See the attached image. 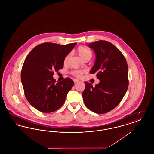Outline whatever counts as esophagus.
<instances>
[{
	"label": "esophagus",
	"mask_w": 154,
	"mask_h": 154,
	"mask_svg": "<svg viewBox=\"0 0 154 154\" xmlns=\"http://www.w3.org/2000/svg\"><path fill=\"white\" fill-rule=\"evenodd\" d=\"M73 81L74 83H76V82H77L79 81V80H78L77 79H74Z\"/></svg>",
	"instance_id": "1"
}]
</instances>
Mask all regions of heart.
I'll return each instance as SVG.
<instances>
[{"label":"heart","mask_w":154,"mask_h":154,"mask_svg":"<svg viewBox=\"0 0 154 154\" xmlns=\"http://www.w3.org/2000/svg\"><path fill=\"white\" fill-rule=\"evenodd\" d=\"M77 52L79 54V55L81 57V58L82 59H85L87 58L88 57H92V52L91 51V50H89L87 47H84V46H80L78 48H77ZM70 58V54H67L66 56L65 57V58L63 59V63L65 64H66L67 63L69 59ZM71 74L72 75H73L74 76L76 77H79L80 78L82 75L83 74V72L80 70H74L71 72Z\"/></svg>","instance_id":"b5f03b06"}]
</instances>
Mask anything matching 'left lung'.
<instances>
[{
  "label": "left lung",
  "mask_w": 154,
  "mask_h": 154,
  "mask_svg": "<svg viewBox=\"0 0 154 154\" xmlns=\"http://www.w3.org/2000/svg\"><path fill=\"white\" fill-rule=\"evenodd\" d=\"M88 47L95 52V63L90 73L96 74L100 82L93 87L85 81L82 98L89 110L105 114L116 108L129 85L128 66L124 55L112 43L99 40Z\"/></svg>",
  "instance_id": "8db88e82"
}]
</instances>
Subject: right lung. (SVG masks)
I'll use <instances>...</instances> for the list:
<instances>
[{
	"label": "right lung",
	"mask_w": 154,
	"mask_h": 154,
	"mask_svg": "<svg viewBox=\"0 0 154 154\" xmlns=\"http://www.w3.org/2000/svg\"><path fill=\"white\" fill-rule=\"evenodd\" d=\"M76 44L43 43L33 48L26 57L21 79L27 100L37 110L52 112L65 103L73 80L65 78L57 82L52 76L55 71L63 68V59Z\"/></svg>",
	"instance_id": "obj_1"
}]
</instances>
